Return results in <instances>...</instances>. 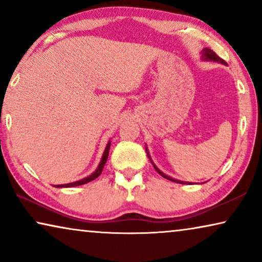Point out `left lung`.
<instances>
[{
	"label": "left lung",
	"mask_w": 262,
	"mask_h": 262,
	"mask_svg": "<svg viewBox=\"0 0 262 262\" xmlns=\"http://www.w3.org/2000/svg\"><path fill=\"white\" fill-rule=\"evenodd\" d=\"M201 59H202L203 61H214V62H220V63H222V65H226L225 60H222L221 58H220V56L216 55L215 53H214L213 51H211V49H209V48H203V49H202V52H201ZM145 150H146L147 157H149V159L151 161V163H152L154 168L156 169V171L159 173V175L163 176L164 178H166V180H169V181L176 182V183H181V184H192L191 182H184V181L175 180V178H172V177H170V176H168V175H165V173L163 172V171H161V170H159V169L157 168V166H156V164H155V163L152 162V159H151L150 155H149V151H147L146 147H145Z\"/></svg>",
	"instance_id": "obj_1"
}]
</instances>
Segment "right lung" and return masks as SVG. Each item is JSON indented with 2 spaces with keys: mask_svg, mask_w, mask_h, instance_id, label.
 Instances as JSON below:
<instances>
[{
  "mask_svg": "<svg viewBox=\"0 0 262 262\" xmlns=\"http://www.w3.org/2000/svg\"><path fill=\"white\" fill-rule=\"evenodd\" d=\"M110 146H111V140H108L107 145H106L105 150H104V154H103V157L100 159V163L99 165H98V168L96 169V171L93 173H91L90 176H87L85 178H82V180H79V181H75V182H72V183H67V184H56V185H53V187L55 188H71V187H78V185H82V184H86L89 183V182L96 180V178L100 175L101 171H103L104 169V165L106 161H107V157H108V152H110Z\"/></svg>",
  "mask_w": 262,
  "mask_h": 262,
  "instance_id": "add662e5",
  "label": "right lung"
}]
</instances>
